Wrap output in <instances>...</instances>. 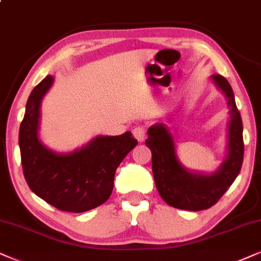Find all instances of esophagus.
Returning <instances> with one entry per match:
<instances>
[{
    "label": "esophagus",
    "mask_w": 261,
    "mask_h": 261,
    "mask_svg": "<svg viewBox=\"0 0 261 261\" xmlns=\"http://www.w3.org/2000/svg\"><path fill=\"white\" fill-rule=\"evenodd\" d=\"M133 134H134L135 138H136L138 142H142V141L146 140V130H144L143 127H140V126L135 127L133 130Z\"/></svg>",
    "instance_id": "obj_1"
}]
</instances>
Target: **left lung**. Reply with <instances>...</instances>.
Listing matches in <instances>:
<instances>
[{"instance_id":"8db88e82","label":"left lung","mask_w":261,"mask_h":261,"mask_svg":"<svg viewBox=\"0 0 261 261\" xmlns=\"http://www.w3.org/2000/svg\"><path fill=\"white\" fill-rule=\"evenodd\" d=\"M213 83L225 95L230 108L227 155L213 173L191 172L180 164L169 127L155 124L148 128L146 146L151 151V170L161 199L174 208L202 211L212 207L239 176L243 163V125L231 85L223 75L213 74Z\"/></svg>"}]
</instances>
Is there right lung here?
Returning a JSON list of instances; mask_svg holds the SVG:
<instances>
[{
  "mask_svg": "<svg viewBox=\"0 0 261 261\" xmlns=\"http://www.w3.org/2000/svg\"><path fill=\"white\" fill-rule=\"evenodd\" d=\"M54 82L47 75L30 94L19 130L22 171L30 189L55 208L82 213L110 199L115 171L136 147L130 131L119 136H97L81 149L62 154L39 140L42 98Z\"/></svg>",
  "mask_w": 261,
  "mask_h": 261,
  "instance_id": "add662e5",
  "label": "right lung"
}]
</instances>
